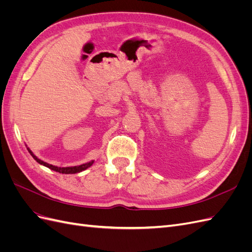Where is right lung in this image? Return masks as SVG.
Wrapping results in <instances>:
<instances>
[{"instance_id": "obj_1", "label": "right lung", "mask_w": 252, "mask_h": 252, "mask_svg": "<svg viewBox=\"0 0 252 252\" xmlns=\"http://www.w3.org/2000/svg\"><path fill=\"white\" fill-rule=\"evenodd\" d=\"M27 149H28V151H29V154L32 156V158L35 159V161H36L37 163L41 164V165L46 166V167H48L49 169H51V170H55V171L60 172V173H65V174H69V173H78V172H81V171H83V170L87 169L88 167H90L91 165L94 164V161H91V162H89V163L83 164V165H80V166H74V167H57V166L50 165V164H48V163H46V162H43V161H41L40 158H37L32 154V150H30L29 148H27Z\"/></svg>"}]
</instances>
